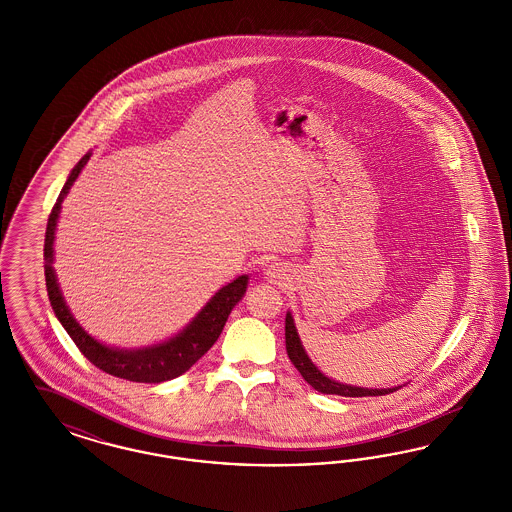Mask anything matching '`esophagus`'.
<instances>
[{
	"instance_id": "1",
	"label": "esophagus",
	"mask_w": 512,
	"mask_h": 512,
	"mask_svg": "<svg viewBox=\"0 0 512 512\" xmlns=\"http://www.w3.org/2000/svg\"><path fill=\"white\" fill-rule=\"evenodd\" d=\"M265 278H267L268 282H272V284H286V282H290V270L284 267V265H280V263H274V265H270L267 268V272H265Z\"/></svg>"
}]
</instances>
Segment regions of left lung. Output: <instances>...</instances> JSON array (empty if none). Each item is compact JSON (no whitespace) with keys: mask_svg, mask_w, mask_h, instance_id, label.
I'll use <instances>...</instances> for the list:
<instances>
[{"mask_svg":"<svg viewBox=\"0 0 512 512\" xmlns=\"http://www.w3.org/2000/svg\"><path fill=\"white\" fill-rule=\"evenodd\" d=\"M286 351H288V357H290L293 366L305 378V382L311 384L320 393H332V395H341V397H376V395H388V393L397 390V388H388V390L353 388V386H345V384L326 378L317 366L311 363L305 349L301 347V341H299L297 330L293 326V318L290 313L286 315Z\"/></svg>","mask_w":512,"mask_h":512,"instance_id":"left-lung-1","label":"left lung"}]
</instances>
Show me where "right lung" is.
Listing matches in <instances>:
<instances>
[{
    "mask_svg": "<svg viewBox=\"0 0 512 512\" xmlns=\"http://www.w3.org/2000/svg\"><path fill=\"white\" fill-rule=\"evenodd\" d=\"M90 153H86L78 165L74 167L67 184L63 186L61 194L57 197L51 213H49L48 228H46V242H44V257H46V288H48L49 301L57 318L61 320L63 328L69 332L71 340L76 343L80 353L99 370L124 378L130 382H144V384H159L167 382L180 374H184L188 368H192L211 347L219 340L220 332L228 320L230 311L234 305L244 297L247 288V276H238L234 282L224 286L215 293V297L205 305V309L192 320V324L180 332L176 338L165 341L155 347H146L138 351H122L111 349L101 345L99 341L90 338L74 320L71 311L67 309L63 295L59 292L55 274H53V238H55V224L59 217L61 201L73 186L76 176L82 171V167L88 163Z\"/></svg>",
    "mask_w": 512,
    "mask_h": 512,
    "instance_id": "1",
    "label": "right lung"
}]
</instances>
